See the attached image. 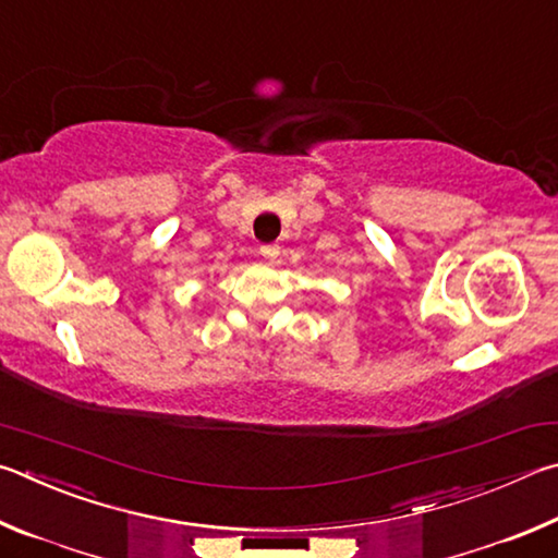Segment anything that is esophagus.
Instances as JSON below:
<instances>
[{
  "mask_svg": "<svg viewBox=\"0 0 558 558\" xmlns=\"http://www.w3.org/2000/svg\"><path fill=\"white\" fill-rule=\"evenodd\" d=\"M259 254H262L264 259L274 262V259L279 257V247H277V244H262V247H259Z\"/></svg>",
  "mask_w": 558,
  "mask_h": 558,
  "instance_id": "esophagus-1",
  "label": "esophagus"
}]
</instances>
